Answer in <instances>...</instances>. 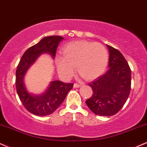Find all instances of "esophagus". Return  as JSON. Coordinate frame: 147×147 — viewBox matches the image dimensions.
<instances>
[{"label": "esophagus", "instance_id": "obj_1", "mask_svg": "<svg viewBox=\"0 0 147 147\" xmlns=\"http://www.w3.org/2000/svg\"><path fill=\"white\" fill-rule=\"evenodd\" d=\"M80 86H81V84H78V83H74V88H78V87H80Z\"/></svg>", "mask_w": 147, "mask_h": 147}]
</instances>
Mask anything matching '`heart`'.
I'll use <instances>...</instances> for the list:
<instances>
[{"mask_svg":"<svg viewBox=\"0 0 147 147\" xmlns=\"http://www.w3.org/2000/svg\"><path fill=\"white\" fill-rule=\"evenodd\" d=\"M63 56L56 57V65L62 76L69 78L73 75L74 66L78 74L87 80L97 78L104 73L107 67L109 53L100 42L87 40L74 41L64 46Z\"/></svg>","mask_w":147,"mask_h":147,"instance_id":"1","label":"heart"}]
</instances>
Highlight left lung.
Segmentation results:
<instances>
[{
  "mask_svg": "<svg viewBox=\"0 0 147 147\" xmlns=\"http://www.w3.org/2000/svg\"><path fill=\"white\" fill-rule=\"evenodd\" d=\"M107 46L109 70L91 83V97L86 104L95 114L111 116L121 109L128 99L131 84V71L125 57L118 49Z\"/></svg>",
  "mask_w": 147,
  "mask_h": 147,
  "instance_id": "left-lung-1",
  "label": "left lung"
}]
</instances>
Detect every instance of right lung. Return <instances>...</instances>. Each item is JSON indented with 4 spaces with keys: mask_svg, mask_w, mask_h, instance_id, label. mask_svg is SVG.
<instances>
[{
    "mask_svg": "<svg viewBox=\"0 0 147 147\" xmlns=\"http://www.w3.org/2000/svg\"><path fill=\"white\" fill-rule=\"evenodd\" d=\"M64 38L59 36H47L24 53L16 71V88L22 105L33 114L44 116L53 113L62 104L67 94L73 88V83H64L59 80L51 82L49 87L42 95L33 96L28 94L24 85V76L29 67L42 53L56 56L58 44Z\"/></svg>",
    "mask_w": 147,
    "mask_h": 147,
    "instance_id": "obj_1",
    "label": "right lung"
}]
</instances>
